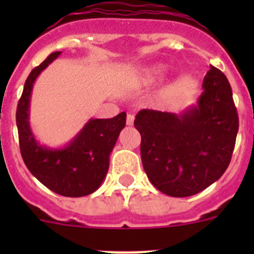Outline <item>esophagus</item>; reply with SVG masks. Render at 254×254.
Here are the masks:
<instances>
[{"instance_id":"1","label":"esophagus","mask_w":254,"mask_h":254,"mask_svg":"<svg viewBox=\"0 0 254 254\" xmlns=\"http://www.w3.org/2000/svg\"><path fill=\"white\" fill-rule=\"evenodd\" d=\"M133 121H134L133 114H127V125L132 126L133 125Z\"/></svg>"}]
</instances>
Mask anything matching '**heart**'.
Wrapping results in <instances>:
<instances>
[{
	"label": "heart",
	"mask_w": 254,
	"mask_h": 254,
	"mask_svg": "<svg viewBox=\"0 0 254 254\" xmlns=\"http://www.w3.org/2000/svg\"><path fill=\"white\" fill-rule=\"evenodd\" d=\"M164 72H165V68L163 66H152L142 73V77L145 80L152 81V80H156V78L161 77L164 75Z\"/></svg>",
	"instance_id": "b5f03b06"
}]
</instances>
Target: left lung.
Returning <instances> with one entry per match:
<instances>
[{
  "instance_id": "1",
  "label": "left lung",
  "mask_w": 254,
  "mask_h": 254,
  "mask_svg": "<svg viewBox=\"0 0 254 254\" xmlns=\"http://www.w3.org/2000/svg\"><path fill=\"white\" fill-rule=\"evenodd\" d=\"M202 89L197 107L185 113L142 109L134 120L143 169L168 196L198 193L223 176L232 160L239 128L232 86L211 66Z\"/></svg>"
}]
</instances>
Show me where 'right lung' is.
Returning <instances> with one entry per match:
<instances>
[{
    "mask_svg": "<svg viewBox=\"0 0 254 254\" xmlns=\"http://www.w3.org/2000/svg\"><path fill=\"white\" fill-rule=\"evenodd\" d=\"M61 52H55L26 78L16 109L20 152L26 168L42 185L61 196L82 197L100 187L109 168V155L126 126V113L109 120H90L64 149H48L35 140L29 125L33 84Z\"/></svg>",
    "mask_w": 254,
    "mask_h": 254,
    "instance_id": "right-lung-1",
    "label": "right lung"
}]
</instances>
